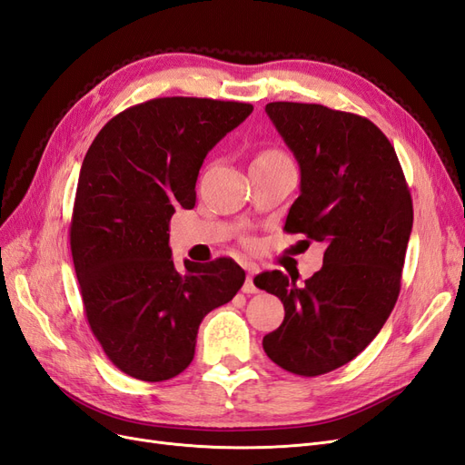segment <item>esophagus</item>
Returning a JSON list of instances; mask_svg holds the SVG:
<instances>
[{
  "label": "esophagus",
  "instance_id": "esophagus-1",
  "mask_svg": "<svg viewBox=\"0 0 465 465\" xmlns=\"http://www.w3.org/2000/svg\"><path fill=\"white\" fill-rule=\"evenodd\" d=\"M254 270H252V267H248V277H246V281H244V285H242V292H246V294H254V292H258V287H256V283H254Z\"/></svg>",
  "mask_w": 465,
  "mask_h": 465
}]
</instances>
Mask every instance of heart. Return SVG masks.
<instances>
[{
  "label": "heart",
  "mask_w": 465,
  "mask_h": 465,
  "mask_svg": "<svg viewBox=\"0 0 465 465\" xmlns=\"http://www.w3.org/2000/svg\"><path fill=\"white\" fill-rule=\"evenodd\" d=\"M267 159H285V154L277 149H267V151H262L256 157V161H267Z\"/></svg>",
  "instance_id": "obj_1"
}]
</instances>
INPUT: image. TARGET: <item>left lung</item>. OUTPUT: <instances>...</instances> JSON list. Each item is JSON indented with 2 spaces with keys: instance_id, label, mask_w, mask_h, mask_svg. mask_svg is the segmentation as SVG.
<instances>
[{
  "instance_id": "8db88e82",
  "label": "left lung",
  "mask_w": 465,
  "mask_h": 465,
  "mask_svg": "<svg viewBox=\"0 0 465 465\" xmlns=\"http://www.w3.org/2000/svg\"><path fill=\"white\" fill-rule=\"evenodd\" d=\"M265 112L301 166L283 231L326 252L302 285L279 270L254 277L285 306L263 351L292 374L320 376L353 361L393 311L413 202L393 145L369 118L304 103H270Z\"/></svg>"
}]
</instances>
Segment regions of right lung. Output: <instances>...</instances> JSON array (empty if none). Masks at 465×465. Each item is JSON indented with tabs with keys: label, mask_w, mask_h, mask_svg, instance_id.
Wrapping results in <instances>:
<instances>
[{
	"label": "right lung",
	"mask_w": 465,
	"mask_h": 465,
	"mask_svg": "<svg viewBox=\"0 0 465 465\" xmlns=\"http://www.w3.org/2000/svg\"><path fill=\"white\" fill-rule=\"evenodd\" d=\"M252 110L213 98H153L106 122L83 159L69 224L83 311L128 376H178L193 359L205 314L244 283L232 258L184 260L176 270L168 224L178 207L195 205L205 154Z\"/></svg>",
	"instance_id": "1"
}]
</instances>
